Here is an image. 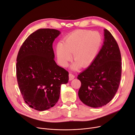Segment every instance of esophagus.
<instances>
[{
  "mask_svg": "<svg viewBox=\"0 0 135 135\" xmlns=\"http://www.w3.org/2000/svg\"><path fill=\"white\" fill-rule=\"evenodd\" d=\"M75 78V76L74 75H73V74H71V73H70L69 74V80H73Z\"/></svg>",
  "mask_w": 135,
  "mask_h": 135,
  "instance_id": "esophagus-1",
  "label": "esophagus"
}]
</instances>
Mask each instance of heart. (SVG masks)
<instances>
[{"mask_svg":"<svg viewBox=\"0 0 135 135\" xmlns=\"http://www.w3.org/2000/svg\"><path fill=\"white\" fill-rule=\"evenodd\" d=\"M101 42V36L98 32L75 31L64 38L62 43L57 44L56 55L59 62L62 66H66L72 57L71 54L73 53L75 62L72 65V69L88 68L98 56Z\"/></svg>","mask_w":135,"mask_h":135,"instance_id":"b5f03b06","label":"heart"}]
</instances>
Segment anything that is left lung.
Here are the masks:
<instances>
[{
	"label": "left lung",
	"instance_id": "obj_1",
	"mask_svg": "<svg viewBox=\"0 0 135 135\" xmlns=\"http://www.w3.org/2000/svg\"><path fill=\"white\" fill-rule=\"evenodd\" d=\"M119 47L110 32L104 29V41L95 60L78 76L81 85L79 99L91 107L106 105L119 87L122 71Z\"/></svg>",
	"mask_w": 135,
	"mask_h": 135
}]
</instances>
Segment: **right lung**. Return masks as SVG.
Here are the masks:
<instances>
[{"instance_id": "1", "label": "right lung", "mask_w": 135, "mask_h": 135, "mask_svg": "<svg viewBox=\"0 0 135 135\" xmlns=\"http://www.w3.org/2000/svg\"><path fill=\"white\" fill-rule=\"evenodd\" d=\"M60 34L53 29H40L31 34L20 47L17 58V78L26 104L42 111L54 106L61 84L69 73L54 60L52 43Z\"/></svg>"}]
</instances>
